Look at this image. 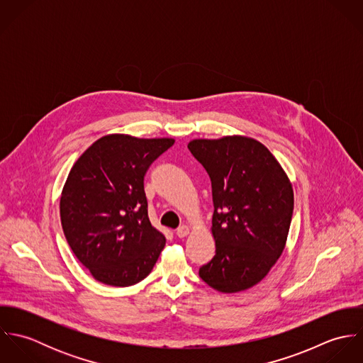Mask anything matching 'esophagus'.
I'll return each mask as SVG.
<instances>
[{
  "instance_id": "esophagus-1",
  "label": "esophagus",
  "mask_w": 363,
  "mask_h": 363,
  "mask_svg": "<svg viewBox=\"0 0 363 363\" xmlns=\"http://www.w3.org/2000/svg\"><path fill=\"white\" fill-rule=\"evenodd\" d=\"M189 233H190V228H189L187 225H183V226H180V228L176 230V236L180 238V239L186 238Z\"/></svg>"
}]
</instances>
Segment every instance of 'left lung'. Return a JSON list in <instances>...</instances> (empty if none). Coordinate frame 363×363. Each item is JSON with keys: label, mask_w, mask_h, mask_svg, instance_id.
Returning <instances> with one entry per match:
<instances>
[{"label": "left lung", "mask_w": 363, "mask_h": 363, "mask_svg": "<svg viewBox=\"0 0 363 363\" xmlns=\"http://www.w3.org/2000/svg\"><path fill=\"white\" fill-rule=\"evenodd\" d=\"M189 150L206 167L213 200L215 256L200 277L222 294L257 285L282 255L292 212V183L269 150L246 135L197 138Z\"/></svg>", "instance_id": "left-lung-1"}]
</instances>
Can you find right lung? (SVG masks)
Wrapping results in <instances>:
<instances>
[{"instance_id":"right-lung-1","label":"right lung","mask_w":363,"mask_h":363,"mask_svg":"<svg viewBox=\"0 0 363 363\" xmlns=\"http://www.w3.org/2000/svg\"><path fill=\"white\" fill-rule=\"evenodd\" d=\"M173 138L108 134L71 167L60 199L65 239L92 277L131 286L150 275L166 245L151 225L144 176Z\"/></svg>"}]
</instances>
